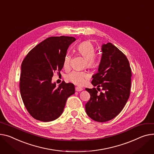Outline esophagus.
Returning a JSON list of instances; mask_svg holds the SVG:
<instances>
[{"label":"esophagus","instance_id":"34e87169","mask_svg":"<svg viewBox=\"0 0 154 154\" xmlns=\"http://www.w3.org/2000/svg\"><path fill=\"white\" fill-rule=\"evenodd\" d=\"M83 90V88L82 87H75V91H81Z\"/></svg>","mask_w":154,"mask_h":154}]
</instances>
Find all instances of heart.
<instances>
[{"label":"heart","instance_id":"obj_1","mask_svg":"<svg viewBox=\"0 0 154 154\" xmlns=\"http://www.w3.org/2000/svg\"><path fill=\"white\" fill-rule=\"evenodd\" d=\"M77 52L85 59V66L90 69H95L99 65V59L95 56V48L90 42H83L77 46ZM71 59L70 54L67 53L64 57L63 66L65 68L69 67ZM66 79L78 85H83L88 79V74L85 72L73 70L67 74Z\"/></svg>","mask_w":154,"mask_h":154}]
</instances>
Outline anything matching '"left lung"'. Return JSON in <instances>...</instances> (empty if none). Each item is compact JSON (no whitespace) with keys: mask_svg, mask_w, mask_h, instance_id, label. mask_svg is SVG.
<instances>
[{"mask_svg":"<svg viewBox=\"0 0 154 154\" xmlns=\"http://www.w3.org/2000/svg\"><path fill=\"white\" fill-rule=\"evenodd\" d=\"M102 55L98 72L91 84L100 87L85 88L90 98L85 105L87 115L97 122H106L119 114L127 103L131 85V69L126 56L111 43L101 45Z\"/></svg>","mask_w":154,"mask_h":154,"instance_id":"left-lung-1","label":"left lung"}]
</instances>
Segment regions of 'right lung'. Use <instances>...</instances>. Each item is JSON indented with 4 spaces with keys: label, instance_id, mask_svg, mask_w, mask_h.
<instances>
[{
    "label": "right lung",
    "instance_id": "obj_1",
    "mask_svg": "<svg viewBox=\"0 0 154 154\" xmlns=\"http://www.w3.org/2000/svg\"><path fill=\"white\" fill-rule=\"evenodd\" d=\"M75 40L64 36L48 38L31 50L23 60L20 94L35 119L43 122L56 119L62 115L68 97L75 94L73 84L63 82L57 87L52 77L63 69L67 51Z\"/></svg>",
    "mask_w": 154,
    "mask_h": 154
}]
</instances>
